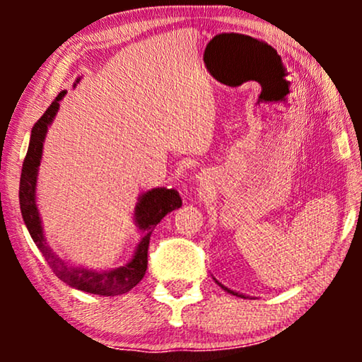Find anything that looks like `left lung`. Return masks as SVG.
I'll list each match as a JSON object with an SVG mask.
<instances>
[{
  "mask_svg": "<svg viewBox=\"0 0 362 362\" xmlns=\"http://www.w3.org/2000/svg\"><path fill=\"white\" fill-rule=\"evenodd\" d=\"M216 280V279H214ZM216 284L219 285V286H222V288H224L226 291H229V293H232V295H235V296H240V298H245V295H242V293H239V291H234V290H230V288H227V286H224L222 284H219V281L216 280Z\"/></svg>",
  "mask_w": 362,
  "mask_h": 362,
  "instance_id": "left-lung-1",
  "label": "left lung"
}]
</instances>
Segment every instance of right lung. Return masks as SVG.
Returning a JSON list of instances; mask_svg holds the SVG:
<instances>
[{
  "mask_svg": "<svg viewBox=\"0 0 362 362\" xmlns=\"http://www.w3.org/2000/svg\"><path fill=\"white\" fill-rule=\"evenodd\" d=\"M81 82V77L74 82V88ZM67 90H62L59 95L54 98V102L44 112V115L39 118L36 125L33 127L31 138H29V146L26 158L23 163L21 181H19V206H21L23 221L26 224L29 234H31L34 244L41 250L44 259L51 265L59 279L64 284L72 286V288L87 291L92 295L100 296H113L122 295L130 291L133 286L140 284L143 276H145L148 267V245H150L151 232L155 229L158 222H160L166 214L171 211L180 209L182 201L180 192L176 189H168V187H153L141 192L138 196L135 211H133V222L135 227L140 230V242L135 247L132 259L117 269L107 270H95L87 269L82 265H74L71 262L59 257L56 252L51 249L47 244L46 234H44L42 219L37 209V175L39 166L42 160L44 141L49 127L52 125L54 118L59 112V102L66 97Z\"/></svg>",
  "mask_w": 362,
  "mask_h": 362,
  "instance_id": "1",
  "label": "right lung"
}]
</instances>
